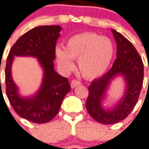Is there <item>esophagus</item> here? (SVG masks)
<instances>
[{
	"label": "esophagus",
	"instance_id": "esophagus-1",
	"mask_svg": "<svg viewBox=\"0 0 149 149\" xmlns=\"http://www.w3.org/2000/svg\"><path fill=\"white\" fill-rule=\"evenodd\" d=\"M80 84H81V83L79 82V81H78L77 79H73V80H72V82H71V87L72 88H75V87H77V86H79Z\"/></svg>",
	"mask_w": 149,
	"mask_h": 149
}]
</instances>
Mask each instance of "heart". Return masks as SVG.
<instances>
[{
  "label": "heart",
  "mask_w": 149,
  "mask_h": 149,
  "mask_svg": "<svg viewBox=\"0 0 149 149\" xmlns=\"http://www.w3.org/2000/svg\"><path fill=\"white\" fill-rule=\"evenodd\" d=\"M114 45L112 40L95 33L86 32L72 36L65 47H57L55 56L58 64L65 72L74 69L72 59H78L82 75L94 79L104 74L112 62Z\"/></svg>",
  "instance_id": "obj_1"
}]
</instances>
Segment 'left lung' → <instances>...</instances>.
<instances>
[{
  "instance_id": "8db88e82",
  "label": "left lung",
  "mask_w": 149,
  "mask_h": 149,
  "mask_svg": "<svg viewBox=\"0 0 149 149\" xmlns=\"http://www.w3.org/2000/svg\"><path fill=\"white\" fill-rule=\"evenodd\" d=\"M117 45L116 59L112 69L98 79H94L88 87L89 95L86 108L90 116L103 124L122 121L130 114L138 102L144 79V65L131 43L115 29H111ZM125 80L123 97L112 107L104 105L111 83L116 77Z\"/></svg>"
}]
</instances>
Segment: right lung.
<instances>
[{"mask_svg":"<svg viewBox=\"0 0 149 149\" xmlns=\"http://www.w3.org/2000/svg\"><path fill=\"white\" fill-rule=\"evenodd\" d=\"M62 29L59 26L35 27L19 38L9 52L5 67L7 96L17 114L30 122L44 123L51 121L71 90L68 79L54 69L55 46ZM15 56L35 57L43 69L42 84L34 95L23 97L19 94L11 75Z\"/></svg>","mask_w":149,"mask_h":149,"instance_id":"1","label":"right lung"}]
</instances>
